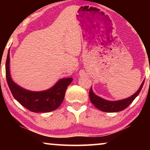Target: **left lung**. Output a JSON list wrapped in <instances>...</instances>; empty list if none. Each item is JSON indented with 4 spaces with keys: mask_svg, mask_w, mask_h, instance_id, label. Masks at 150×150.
<instances>
[{
    "mask_svg": "<svg viewBox=\"0 0 150 150\" xmlns=\"http://www.w3.org/2000/svg\"><path fill=\"white\" fill-rule=\"evenodd\" d=\"M144 81L141 84L139 89L137 90L136 93L131 96L130 97L127 98L126 99H123L120 100H116V101H110L103 98L96 96L93 93L92 90V87H91L89 91V98L91 100V103L97 108L98 109L103 112H115L122 111L126 108L130 104L132 103L135 98H136L141 91Z\"/></svg>",
    "mask_w": 150,
    "mask_h": 150,
    "instance_id": "8db88e82",
    "label": "left lung"
}]
</instances>
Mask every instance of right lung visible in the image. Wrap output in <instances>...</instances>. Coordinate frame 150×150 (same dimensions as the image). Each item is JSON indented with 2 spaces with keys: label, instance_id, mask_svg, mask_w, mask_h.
<instances>
[{
  "label": "right lung",
  "instance_id": "right-lung-1",
  "mask_svg": "<svg viewBox=\"0 0 150 150\" xmlns=\"http://www.w3.org/2000/svg\"><path fill=\"white\" fill-rule=\"evenodd\" d=\"M9 50L6 61V79L10 91L19 103L34 112H48L56 110L64 99L67 87L73 81L72 78H63L50 89L41 91H33L17 85L10 74Z\"/></svg>",
  "mask_w": 150,
  "mask_h": 150
}]
</instances>
